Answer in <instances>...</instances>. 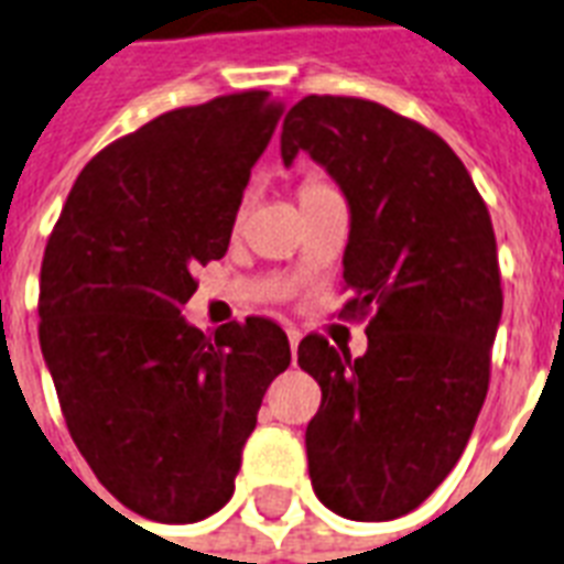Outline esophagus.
Listing matches in <instances>:
<instances>
[{
  "mask_svg": "<svg viewBox=\"0 0 564 564\" xmlns=\"http://www.w3.org/2000/svg\"><path fill=\"white\" fill-rule=\"evenodd\" d=\"M286 337H290L292 358H295V349H299V343H301V330L299 328H286Z\"/></svg>",
  "mask_w": 564,
  "mask_h": 564,
  "instance_id": "34e87169",
  "label": "esophagus"
}]
</instances>
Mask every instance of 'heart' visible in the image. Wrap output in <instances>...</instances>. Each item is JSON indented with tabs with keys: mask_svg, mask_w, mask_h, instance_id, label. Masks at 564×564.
<instances>
[{
	"mask_svg": "<svg viewBox=\"0 0 564 564\" xmlns=\"http://www.w3.org/2000/svg\"><path fill=\"white\" fill-rule=\"evenodd\" d=\"M316 188H325V183H319V180H304L299 188V197L311 195V192H316Z\"/></svg>",
	"mask_w": 564,
	"mask_h": 564,
	"instance_id": "b5f03b06",
	"label": "heart"
}]
</instances>
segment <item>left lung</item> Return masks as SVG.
Here are the masks:
<instances>
[{"mask_svg": "<svg viewBox=\"0 0 564 564\" xmlns=\"http://www.w3.org/2000/svg\"><path fill=\"white\" fill-rule=\"evenodd\" d=\"M307 150L351 209L343 319H367V355L307 334L299 364L322 387L307 425L313 491L351 521H393L444 482L491 381L502 313L488 206L455 150L360 97L290 109L281 156Z\"/></svg>", "mask_w": 564, "mask_h": 564, "instance_id": "obj_1", "label": "left lung"}]
</instances>
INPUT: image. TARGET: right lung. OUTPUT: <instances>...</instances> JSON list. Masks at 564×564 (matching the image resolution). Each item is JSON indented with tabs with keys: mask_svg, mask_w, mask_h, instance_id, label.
Returning a JSON list of instances; mask_svg holds the SVG:
<instances>
[{
	"mask_svg": "<svg viewBox=\"0 0 564 564\" xmlns=\"http://www.w3.org/2000/svg\"><path fill=\"white\" fill-rule=\"evenodd\" d=\"M281 115L251 88L111 141L43 251L37 334L67 432L106 491L150 521H204L234 497L265 390L290 367L278 322L204 334L180 316L197 269L227 253Z\"/></svg>",
	"mask_w": 564,
	"mask_h": 564,
	"instance_id": "right-lung-1",
	"label": "right lung"
}]
</instances>
